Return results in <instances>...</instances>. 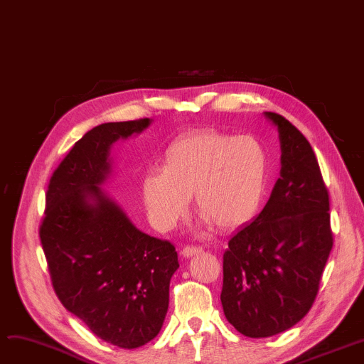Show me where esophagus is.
Returning a JSON list of instances; mask_svg holds the SVG:
<instances>
[{"mask_svg": "<svg viewBox=\"0 0 364 364\" xmlns=\"http://www.w3.org/2000/svg\"><path fill=\"white\" fill-rule=\"evenodd\" d=\"M202 252H203V247H200V246H193V245H192V246H190V245L184 246L183 251H181L183 257H186V258H190V257L202 254Z\"/></svg>", "mask_w": 364, "mask_h": 364, "instance_id": "1", "label": "esophagus"}]
</instances>
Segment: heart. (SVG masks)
Instances as JSON below:
<instances>
[{
    "label": "heart",
    "instance_id": "1",
    "mask_svg": "<svg viewBox=\"0 0 364 364\" xmlns=\"http://www.w3.org/2000/svg\"><path fill=\"white\" fill-rule=\"evenodd\" d=\"M267 156L251 137L206 129L184 134L162 156L161 171L141 181L147 217L161 232L184 217L188 198L196 213L220 230L252 220L265 195Z\"/></svg>",
    "mask_w": 364,
    "mask_h": 364
}]
</instances>
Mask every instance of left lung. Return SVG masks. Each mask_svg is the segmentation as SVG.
I'll return each mask as SVG.
<instances>
[{"mask_svg":"<svg viewBox=\"0 0 364 364\" xmlns=\"http://www.w3.org/2000/svg\"><path fill=\"white\" fill-rule=\"evenodd\" d=\"M264 114L279 131L280 178L223 255V310L250 338L288 331L310 311L333 246L329 193L309 140L282 114Z\"/></svg>","mask_w":364,"mask_h":364,"instance_id":"8db88e82","label":"left lung"}]
</instances>
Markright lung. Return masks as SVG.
<instances>
[{
    "instance_id": "obj_1",
    "label": "right lung",
    "mask_w": 364,
    "mask_h": 364,
    "mask_svg": "<svg viewBox=\"0 0 364 364\" xmlns=\"http://www.w3.org/2000/svg\"><path fill=\"white\" fill-rule=\"evenodd\" d=\"M149 118L94 127L53 172L40 239L63 307L100 339L139 348L155 338L180 267L176 247L134 225L100 187L110 146L141 132Z\"/></svg>"
}]
</instances>
